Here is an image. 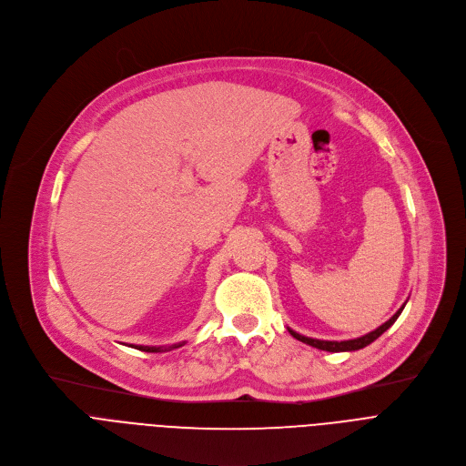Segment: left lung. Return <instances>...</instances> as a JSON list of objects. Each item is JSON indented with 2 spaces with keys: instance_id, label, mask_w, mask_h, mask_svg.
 I'll return each instance as SVG.
<instances>
[{
  "instance_id": "1",
  "label": "left lung",
  "mask_w": 466,
  "mask_h": 466,
  "mask_svg": "<svg viewBox=\"0 0 466 466\" xmlns=\"http://www.w3.org/2000/svg\"><path fill=\"white\" fill-rule=\"evenodd\" d=\"M406 306V304H404ZM404 306L398 309L389 320H385L381 326H378L374 331H369V334H365V336H361V338H356V339H349V341H320V339H311V338H306V336H300V334H297L295 329H291V328H288L289 329V334L295 338V339H299V341H302V343H306V345H309V347H315V349H319V350H326V352H352V350H360V349H365L367 345H370L372 341H376L385 329H389L392 324H394V320L400 317V313H402V309H404Z\"/></svg>"
}]
</instances>
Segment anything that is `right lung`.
I'll use <instances>...</instances> for the list:
<instances>
[{"label":"right lung","mask_w":466,"mask_h":466,"mask_svg":"<svg viewBox=\"0 0 466 466\" xmlns=\"http://www.w3.org/2000/svg\"><path fill=\"white\" fill-rule=\"evenodd\" d=\"M184 343H177V345H171V347H135V349H138V350H144V352H166V350H173V349H178V347H182Z\"/></svg>","instance_id":"add662e5"}]
</instances>
